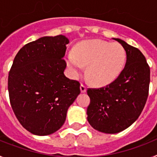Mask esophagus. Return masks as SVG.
<instances>
[{
	"label": "esophagus",
	"mask_w": 157,
	"mask_h": 157,
	"mask_svg": "<svg viewBox=\"0 0 157 157\" xmlns=\"http://www.w3.org/2000/svg\"><path fill=\"white\" fill-rule=\"evenodd\" d=\"M80 90H81L82 93H85L86 91V86L83 84H81L80 85Z\"/></svg>",
	"instance_id": "obj_1"
}]
</instances>
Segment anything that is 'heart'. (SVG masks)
Instances as JSON below:
<instances>
[{
    "instance_id": "b5f03b06",
    "label": "heart",
    "mask_w": 157,
    "mask_h": 157,
    "mask_svg": "<svg viewBox=\"0 0 157 157\" xmlns=\"http://www.w3.org/2000/svg\"><path fill=\"white\" fill-rule=\"evenodd\" d=\"M126 58L125 49L119 43L89 40L78 45L75 52H67V64L75 76L87 66L86 75L90 81L95 85L103 86L120 75Z\"/></svg>"
}]
</instances>
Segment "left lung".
Returning a JSON list of instances; mask_svg holds the SVG:
<instances>
[{
    "instance_id": "1",
    "label": "left lung",
    "mask_w": 157,
    "mask_h": 157,
    "mask_svg": "<svg viewBox=\"0 0 157 157\" xmlns=\"http://www.w3.org/2000/svg\"><path fill=\"white\" fill-rule=\"evenodd\" d=\"M127 53L125 67L113 82L87 90L90 104L87 120L95 130L116 134L130 127L143 110L149 95L150 69L138 48L119 38Z\"/></svg>"
}]
</instances>
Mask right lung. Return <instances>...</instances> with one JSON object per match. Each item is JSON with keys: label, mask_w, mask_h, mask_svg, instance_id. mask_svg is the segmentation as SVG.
<instances>
[{"label": "right lung", "mask_w": 157, "mask_h": 157, "mask_svg": "<svg viewBox=\"0 0 157 157\" xmlns=\"http://www.w3.org/2000/svg\"><path fill=\"white\" fill-rule=\"evenodd\" d=\"M68 43L63 35L28 43L16 54L8 74L12 110L20 124L35 135H48L59 130L80 94V83L63 74Z\"/></svg>", "instance_id": "right-lung-1"}]
</instances>
